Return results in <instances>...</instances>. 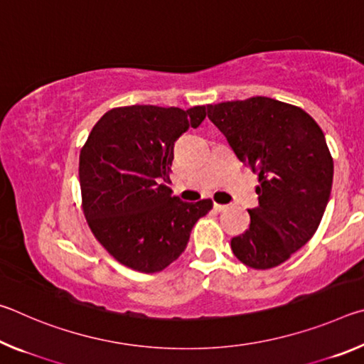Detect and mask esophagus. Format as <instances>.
<instances>
[{"label":"esophagus","mask_w":364,"mask_h":364,"mask_svg":"<svg viewBox=\"0 0 364 364\" xmlns=\"http://www.w3.org/2000/svg\"><path fill=\"white\" fill-rule=\"evenodd\" d=\"M213 208H215V210H217V212H223V210H226L228 205H223V204H217V202H215V204H213Z\"/></svg>","instance_id":"34e87169"}]
</instances>
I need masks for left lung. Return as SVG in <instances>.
Returning a JSON list of instances; mask_svg holds the SVG:
<instances>
[{"instance_id": "left-lung-1", "label": "left lung", "mask_w": 364, "mask_h": 364, "mask_svg": "<svg viewBox=\"0 0 364 364\" xmlns=\"http://www.w3.org/2000/svg\"><path fill=\"white\" fill-rule=\"evenodd\" d=\"M207 114L260 183L232 254L254 269L278 267L310 241L328 205L334 162L324 133L304 109L264 96L208 104Z\"/></svg>"}]
</instances>
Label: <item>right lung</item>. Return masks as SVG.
<instances>
[{"instance_id": "add662e5", "label": "right lung", "mask_w": 364, "mask_h": 364, "mask_svg": "<svg viewBox=\"0 0 364 364\" xmlns=\"http://www.w3.org/2000/svg\"><path fill=\"white\" fill-rule=\"evenodd\" d=\"M205 106H125L104 114L80 151L82 208L91 232L117 262L159 273L180 257L213 202L171 194L175 141L205 119Z\"/></svg>"}]
</instances>
